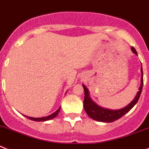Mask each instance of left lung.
I'll return each instance as SVG.
<instances>
[{
	"label": "left lung",
	"mask_w": 149,
	"mask_h": 149,
	"mask_svg": "<svg viewBox=\"0 0 149 149\" xmlns=\"http://www.w3.org/2000/svg\"><path fill=\"white\" fill-rule=\"evenodd\" d=\"M131 49L133 51L134 53L137 55L136 49L134 47H131ZM141 72H142V78H141V84L139 88L140 91H138L136 93V96H135L134 100L131 102L129 104H128L125 108H122L120 110H116V111H113V110H108L105 109V108H102L100 107L99 105L93 102L92 100H91V98L89 96V93H88V90L84 85H82L84 91V108L86 111L87 114L93 120H96L99 122H103V123H112L116 120H119L120 118L124 116L126 113H128V111L134 106L136 102H138L140 96L141 95L142 90H143V68H141Z\"/></svg>",
	"instance_id": "left-lung-1"
}]
</instances>
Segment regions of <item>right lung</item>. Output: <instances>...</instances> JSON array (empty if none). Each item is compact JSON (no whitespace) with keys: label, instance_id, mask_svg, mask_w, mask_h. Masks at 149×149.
Masks as SVG:
<instances>
[{"label":"right lung","instance_id":"1","mask_svg":"<svg viewBox=\"0 0 149 149\" xmlns=\"http://www.w3.org/2000/svg\"><path fill=\"white\" fill-rule=\"evenodd\" d=\"M60 111V108H58L57 111L55 112V113H52L51 115H49V116H45V117H41V118H33V117H29V116H25L26 117H28V119H29V120H33V121H36V122H44V121H47V120H52V119H53V118L56 117L57 115H58V112H59Z\"/></svg>","mask_w":149,"mask_h":149}]
</instances>
